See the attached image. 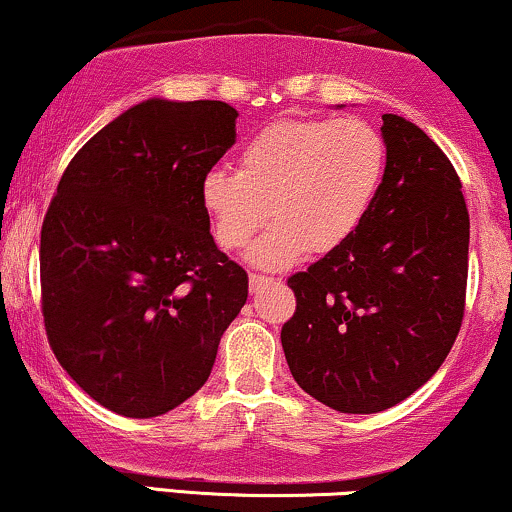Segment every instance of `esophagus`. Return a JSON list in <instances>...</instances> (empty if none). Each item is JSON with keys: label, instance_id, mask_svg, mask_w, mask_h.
Returning <instances> with one entry per match:
<instances>
[{"label": "esophagus", "instance_id": "1", "mask_svg": "<svg viewBox=\"0 0 512 512\" xmlns=\"http://www.w3.org/2000/svg\"><path fill=\"white\" fill-rule=\"evenodd\" d=\"M271 283H274V278L262 276V274H250V293H262V290L271 286Z\"/></svg>", "mask_w": 512, "mask_h": 512}]
</instances>
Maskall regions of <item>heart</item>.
I'll list each match as a JSON object with an SVG mask.
<instances>
[{"mask_svg": "<svg viewBox=\"0 0 512 512\" xmlns=\"http://www.w3.org/2000/svg\"><path fill=\"white\" fill-rule=\"evenodd\" d=\"M385 167L387 144L371 122L278 120L243 146L236 174L212 170L200 196L226 252L245 248L271 219L250 260L283 269L304 252L326 255L347 243L371 210Z\"/></svg>", "mask_w": 512, "mask_h": 512, "instance_id": "b5f03b06", "label": "heart"}]
</instances>
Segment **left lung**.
Here are the masks:
<instances>
[{"label": "left lung", "instance_id": "1", "mask_svg": "<svg viewBox=\"0 0 512 512\" xmlns=\"http://www.w3.org/2000/svg\"><path fill=\"white\" fill-rule=\"evenodd\" d=\"M387 167L347 243L288 278L281 345L295 383L340 413H378L425 385L461 331L470 217L442 148L383 115Z\"/></svg>", "mask_w": 512, "mask_h": 512}]
</instances>
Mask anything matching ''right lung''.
<instances>
[{"label":"right lung","instance_id":"right-lung-1","mask_svg":"<svg viewBox=\"0 0 512 512\" xmlns=\"http://www.w3.org/2000/svg\"><path fill=\"white\" fill-rule=\"evenodd\" d=\"M236 118L224 101L129 108L75 153L44 215L49 347L120 416H163L196 394L248 300V274L217 250L200 196Z\"/></svg>","mask_w":512,"mask_h":512}]
</instances>
